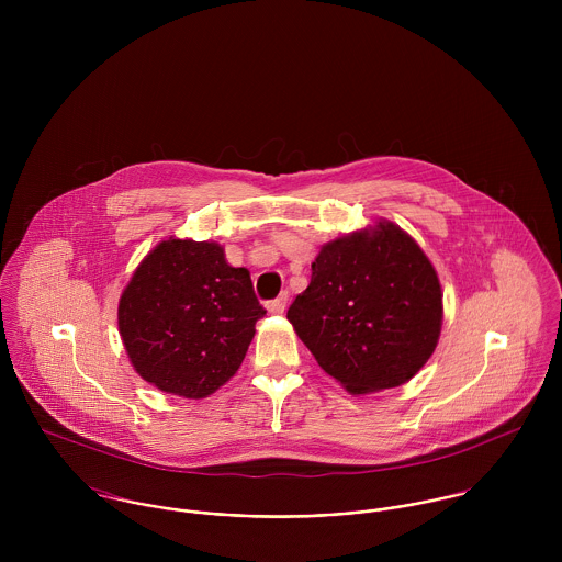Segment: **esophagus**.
Returning <instances> with one entry per match:
<instances>
[{
	"instance_id": "34e87169",
	"label": "esophagus",
	"mask_w": 562,
	"mask_h": 562,
	"mask_svg": "<svg viewBox=\"0 0 562 562\" xmlns=\"http://www.w3.org/2000/svg\"><path fill=\"white\" fill-rule=\"evenodd\" d=\"M268 312H272V314H283L285 312V307H288V292H281L274 301H270L268 305Z\"/></svg>"
}]
</instances>
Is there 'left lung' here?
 <instances>
[{"label":"left lung","mask_w":562,"mask_h":562,"mask_svg":"<svg viewBox=\"0 0 562 562\" xmlns=\"http://www.w3.org/2000/svg\"><path fill=\"white\" fill-rule=\"evenodd\" d=\"M441 285L424 250L392 223L322 246L288 321L350 394L406 383L441 333Z\"/></svg>","instance_id":"1"}]
</instances>
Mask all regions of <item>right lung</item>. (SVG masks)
Returning <instances> with one entry per match:
<instances>
[{
    "instance_id": "1",
    "label": "right lung",
    "mask_w": 562,
    "mask_h": 562,
    "mask_svg": "<svg viewBox=\"0 0 562 562\" xmlns=\"http://www.w3.org/2000/svg\"><path fill=\"white\" fill-rule=\"evenodd\" d=\"M263 316L248 270L229 266L214 241H160L119 301V330L136 372L194 401L238 372Z\"/></svg>"
}]
</instances>
